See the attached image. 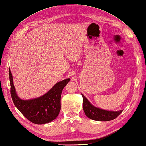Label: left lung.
Returning <instances> with one entry per match:
<instances>
[{"label":"left lung","mask_w":146,"mask_h":146,"mask_svg":"<svg viewBox=\"0 0 146 146\" xmlns=\"http://www.w3.org/2000/svg\"><path fill=\"white\" fill-rule=\"evenodd\" d=\"M82 96L83 97V109L84 113L88 118L91 119L100 121L113 120L118 117L123 111V110L117 111H107L97 108L92 105L83 94H82Z\"/></svg>","instance_id":"left-lung-1"}]
</instances>
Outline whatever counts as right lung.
I'll return each mask as SVG.
<instances>
[{
  "instance_id": "obj_1",
  "label": "right lung",
  "mask_w": 146,
  "mask_h": 146,
  "mask_svg": "<svg viewBox=\"0 0 146 146\" xmlns=\"http://www.w3.org/2000/svg\"><path fill=\"white\" fill-rule=\"evenodd\" d=\"M9 79L10 94L13 104L26 118L37 124L48 123L56 118L61 110L62 91L70 79L59 82L42 96L28 100H22L17 96L10 70Z\"/></svg>"
}]
</instances>
